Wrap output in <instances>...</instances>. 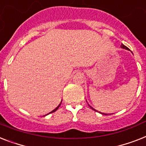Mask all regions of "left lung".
I'll list each match as a JSON object with an SVG mask.
<instances>
[{
    "instance_id": "1",
    "label": "left lung",
    "mask_w": 146,
    "mask_h": 146,
    "mask_svg": "<svg viewBox=\"0 0 146 146\" xmlns=\"http://www.w3.org/2000/svg\"><path fill=\"white\" fill-rule=\"evenodd\" d=\"M121 48H125V49H127V50H128V49H129V48H127V46H124V45H123V44L121 45ZM90 107L92 108V110H94V111H97V110H94V108H92V106H90ZM101 114H103V113H101ZM105 115H106V114H105Z\"/></svg>"
}]
</instances>
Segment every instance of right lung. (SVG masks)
Masks as SVG:
<instances>
[{
	"label": "right lung",
	"instance_id": "1",
	"mask_svg": "<svg viewBox=\"0 0 146 146\" xmlns=\"http://www.w3.org/2000/svg\"><path fill=\"white\" fill-rule=\"evenodd\" d=\"M61 104H59V105H58V107H56V108H55V109H54V110H52V112H49V113H48V114H50V113H52V112H55V111H56V110H58V107H59V106H61ZM47 115H48V114H47Z\"/></svg>",
	"mask_w": 146,
	"mask_h": 146
}]
</instances>
